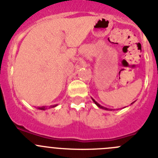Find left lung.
Masks as SVG:
<instances>
[{"label":"left lung","instance_id":"8db88e82","mask_svg":"<svg viewBox=\"0 0 158 158\" xmlns=\"http://www.w3.org/2000/svg\"><path fill=\"white\" fill-rule=\"evenodd\" d=\"M92 100H93V101H94V103H95L96 105L98 106V107H99V108H102V109H104V110H108L107 108H106V107H104V106H101V105H99V104H98V102H96L95 100H94V99H93V98H92Z\"/></svg>","mask_w":158,"mask_h":158}]
</instances>
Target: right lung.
Masks as SVG:
<instances>
[{
	"label": "right lung",
	"instance_id": "obj_1",
	"mask_svg": "<svg viewBox=\"0 0 158 158\" xmlns=\"http://www.w3.org/2000/svg\"><path fill=\"white\" fill-rule=\"evenodd\" d=\"M57 106V105L51 106H52V107H54V106ZM39 109H40V110H45V109H44V107H39Z\"/></svg>",
	"mask_w": 158,
	"mask_h": 158
}]
</instances>
